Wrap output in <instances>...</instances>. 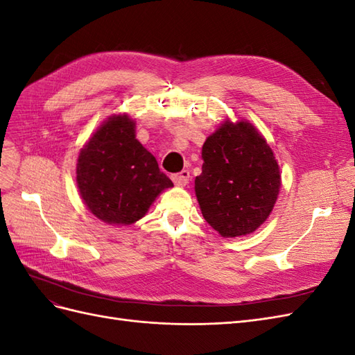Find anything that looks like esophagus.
<instances>
[{
  "instance_id": "34e87169",
  "label": "esophagus",
  "mask_w": 355,
  "mask_h": 355,
  "mask_svg": "<svg viewBox=\"0 0 355 355\" xmlns=\"http://www.w3.org/2000/svg\"><path fill=\"white\" fill-rule=\"evenodd\" d=\"M189 179H191V173L188 170H182L180 173H175L173 176H171V180H173L175 185H178V187L188 185Z\"/></svg>"
}]
</instances>
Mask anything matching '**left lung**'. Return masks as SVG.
Returning a JSON list of instances; mask_svg holds the SVG:
<instances>
[{"label":"left lung","mask_w":355,"mask_h":355,"mask_svg":"<svg viewBox=\"0 0 355 355\" xmlns=\"http://www.w3.org/2000/svg\"><path fill=\"white\" fill-rule=\"evenodd\" d=\"M196 196L204 219L225 239L254 232L280 194L282 173L271 146L245 120H225L201 149Z\"/></svg>","instance_id":"1"}]
</instances>
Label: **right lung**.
<instances>
[{
  "label": "right lung",
  "mask_w": 355,
  "mask_h": 355,
  "mask_svg": "<svg viewBox=\"0 0 355 355\" xmlns=\"http://www.w3.org/2000/svg\"><path fill=\"white\" fill-rule=\"evenodd\" d=\"M77 185L92 214L105 223L125 227L142 219L173 182L136 139L133 118L114 114L81 148Z\"/></svg>",
  "instance_id": "1"
}]
</instances>
